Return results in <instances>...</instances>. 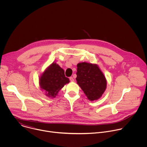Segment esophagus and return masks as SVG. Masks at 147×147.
Here are the masks:
<instances>
[{
    "mask_svg": "<svg viewBox=\"0 0 147 147\" xmlns=\"http://www.w3.org/2000/svg\"><path fill=\"white\" fill-rule=\"evenodd\" d=\"M70 81L71 82H73V81H74V78H73V77H70Z\"/></svg>",
    "mask_w": 147,
    "mask_h": 147,
    "instance_id": "esophagus-1",
    "label": "esophagus"
}]
</instances>
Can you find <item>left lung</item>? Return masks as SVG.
Masks as SVG:
<instances>
[{
	"mask_svg": "<svg viewBox=\"0 0 147 147\" xmlns=\"http://www.w3.org/2000/svg\"><path fill=\"white\" fill-rule=\"evenodd\" d=\"M77 67V84L90 100L99 99L106 90L107 81L99 66L82 62L78 63Z\"/></svg>",
	"mask_w": 147,
	"mask_h": 147,
	"instance_id": "1",
	"label": "left lung"
}]
</instances>
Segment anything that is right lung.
Returning a JSON list of instances; mask_svg holds the SVG:
<instances>
[{
	"mask_svg": "<svg viewBox=\"0 0 147 147\" xmlns=\"http://www.w3.org/2000/svg\"><path fill=\"white\" fill-rule=\"evenodd\" d=\"M70 82L65 76V71L56 62H53L42 73L39 84L42 91L49 98H55L59 91Z\"/></svg>",
	"mask_w": 147,
	"mask_h": 147,
	"instance_id": "obj_1",
	"label": "right lung"
}]
</instances>
